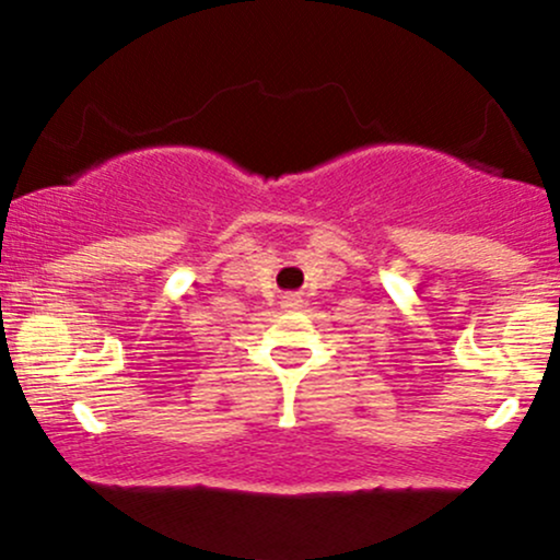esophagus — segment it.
<instances>
[{
    "label": "esophagus",
    "instance_id": "1",
    "mask_svg": "<svg viewBox=\"0 0 560 560\" xmlns=\"http://www.w3.org/2000/svg\"><path fill=\"white\" fill-rule=\"evenodd\" d=\"M300 305H302V298L298 292H289L281 298V307H287V311H298Z\"/></svg>",
    "mask_w": 560,
    "mask_h": 560
}]
</instances>
